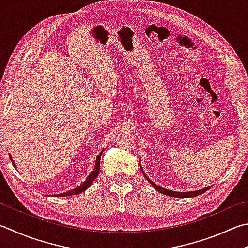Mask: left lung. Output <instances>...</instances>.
Wrapping results in <instances>:
<instances>
[{
    "instance_id": "obj_1",
    "label": "left lung",
    "mask_w": 248,
    "mask_h": 248,
    "mask_svg": "<svg viewBox=\"0 0 248 248\" xmlns=\"http://www.w3.org/2000/svg\"><path fill=\"white\" fill-rule=\"evenodd\" d=\"M140 168H141V171H142V174L144 176V178H146L149 182H150V184L153 186V188H155V190L158 191V192L162 193V194L168 195V197H174V198H194V197H198V195L202 194L204 192H206V191L212 186H207V188L197 190V191H189V192H177V191L167 190L165 188H162V186H157L156 184H154V182L146 175V172L143 171L142 167H141V164H140Z\"/></svg>"
}]
</instances>
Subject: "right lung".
Listing matches in <instances>:
<instances>
[{"label": "right lung", "instance_id": "obj_1", "mask_svg": "<svg viewBox=\"0 0 248 248\" xmlns=\"http://www.w3.org/2000/svg\"><path fill=\"white\" fill-rule=\"evenodd\" d=\"M102 152H104V149H102V151H101L99 154H98V156L96 157L95 166H94V168H93V170L91 171L90 176L87 177L86 180L84 181L81 186H77L76 189H72V190L68 191V192L60 193V194H55V195H57V197H70V195H74V194H78V193L84 192V191H85V190L88 188V186H90L93 184V181H94V180L97 178L98 174H99V170H100V157H101ZM9 158H11V161H12V163H13L14 167L16 168V165H15V163L13 162L12 156H9Z\"/></svg>", "mask_w": 248, "mask_h": 248}]
</instances>
